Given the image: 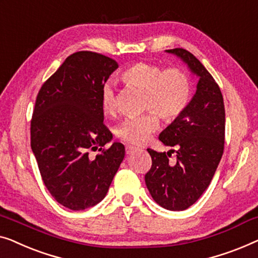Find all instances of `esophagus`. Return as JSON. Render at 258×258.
I'll use <instances>...</instances> for the list:
<instances>
[{
  "label": "esophagus",
  "mask_w": 258,
  "mask_h": 258,
  "mask_svg": "<svg viewBox=\"0 0 258 258\" xmlns=\"http://www.w3.org/2000/svg\"><path fill=\"white\" fill-rule=\"evenodd\" d=\"M134 151H137V147L131 146V145H128V146H126V154H131Z\"/></svg>",
  "instance_id": "34e87169"
}]
</instances>
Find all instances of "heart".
<instances>
[{"label":"heart","instance_id":"heart-1","mask_svg":"<svg viewBox=\"0 0 258 258\" xmlns=\"http://www.w3.org/2000/svg\"><path fill=\"white\" fill-rule=\"evenodd\" d=\"M121 81L146 93L145 110L154 111L125 119L117 127V136L132 145H143L150 140L160 126L158 114L168 122L179 118L186 111L193 94V83L186 71L177 68L165 70L161 65L147 61H139L125 69ZM100 101L105 113H114L117 100L111 83H105L101 88Z\"/></svg>","mask_w":258,"mask_h":258}]
</instances>
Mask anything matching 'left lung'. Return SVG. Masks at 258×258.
Wrapping results in <instances>:
<instances>
[{"label":"left lung","instance_id":"8db88e82","mask_svg":"<svg viewBox=\"0 0 258 258\" xmlns=\"http://www.w3.org/2000/svg\"><path fill=\"white\" fill-rule=\"evenodd\" d=\"M182 59L199 77L197 92L186 111L159 136L166 146H176L175 162L169 152L147 148L152 167L145 175L147 189L162 208L179 212L194 205L212 181L224 148L226 113L221 90L200 60L187 50H166Z\"/></svg>","mask_w":258,"mask_h":258}]
</instances>
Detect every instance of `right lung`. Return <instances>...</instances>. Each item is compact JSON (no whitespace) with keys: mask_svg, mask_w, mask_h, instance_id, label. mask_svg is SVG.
Instances as JSON below:
<instances>
[{"mask_svg":"<svg viewBox=\"0 0 258 258\" xmlns=\"http://www.w3.org/2000/svg\"><path fill=\"white\" fill-rule=\"evenodd\" d=\"M118 63L92 51L69 56L42 85L32 113L31 150L45 187L71 210L96 206L125 157L104 124L100 92ZM101 152L90 159L88 152Z\"/></svg>","mask_w":258,"mask_h":258,"instance_id":"obj_1","label":"right lung"}]
</instances>
